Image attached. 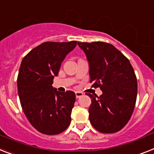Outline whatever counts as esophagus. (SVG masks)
<instances>
[{
	"label": "esophagus",
	"mask_w": 154,
	"mask_h": 154,
	"mask_svg": "<svg viewBox=\"0 0 154 154\" xmlns=\"http://www.w3.org/2000/svg\"><path fill=\"white\" fill-rule=\"evenodd\" d=\"M75 95H76V98H80V97H81L82 96H83L84 93L83 92L77 91V92H75Z\"/></svg>",
	"instance_id": "obj_1"
}]
</instances>
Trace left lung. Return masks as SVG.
<instances>
[{"instance_id": "1", "label": "left lung", "mask_w": 154, "mask_h": 154, "mask_svg": "<svg viewBox=\"0 0 154 154\" xmlns=\"http://www.w3.org/2000/svg\"><path fill=\"white\" fill-rule=\"evenodd\" d=\"M89 66L90 82L100 87L88 113L92 127L101 133H115L126 126L134 109L138 83L131 62L113 45L103 42H77Z\"/></svg>"}]
</instances>
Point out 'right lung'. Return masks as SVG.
Segmentation results:
<instances>
[{"label": "right lung", "mask_w": 154, "mask_h": 154, "mask_svg": "<svg viewBox=\"0 0 154 154\" xmlns=\"http://www.w3.org/2000/svg\"><path fill=\"white\" fill-rule=\"evenodd\" d=\"M76 46V41L45 42L22 60L17 77L21 107L30 123L42 134H57L70 124L75 93L58 92L52 84L65 57Z\"/></svg>", "instance_id": "obj_1"}]
</instances>
